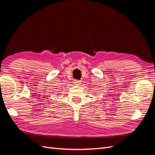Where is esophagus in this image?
<instances>
[{
    "instance_id": "esophagus-1",
    "label": "esophagus",
    "mask_w": 155,
    "mask_h": 155,
    "mask_svg": "<svg viewBox=\"0 0 155 155\" xmlns=\"http://www.w3.org/2000/svg\"><path fill=\"white\" fill-rule=\"evenodd\" d=\"M74 85H80V81H78V80H74Z\"/></svg>"
}]
</instances>
